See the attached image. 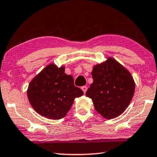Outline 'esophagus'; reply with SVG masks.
Listing matches in <instances>:
<instances>
[{
  "label": "esophagus",
  "mask_w": 157,
  "mask_h": 157,
  "mask_svg": "<svg viewBox=\"0 0 157 157\" xmlns=\"http://www.w3.org/2000/svg\"><path fill=\"white\" fill-rule=\"evenodd\" d=\"M82 90L84 93H85L86 92V90H87V86H82Z\"/></svg>",
  "instance_id": "34e87169"
}]
</instances>
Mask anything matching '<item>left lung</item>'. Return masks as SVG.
Wrapping results in <instances>:
<instances>
[{
  "mask_svg": "<svg viewBox=\"0 0 157 157\" xmlns=\"http://www.w3.org/2000/svg\"><path fill=\"white\" fill-rule=\"evenodd\" d=\"M92 75L94 81L86 96L92 99L96 111L106 119L122 114L135 92V84L129 71L109 57L94 65Z\"/></svg>",
  "mask_w": 157,
  "mask_h": 157,
  "instance_id": "left-lung-1",
  "label": "left lung"
}]
</instances>
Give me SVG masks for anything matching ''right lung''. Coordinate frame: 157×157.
<instances>
[{
	"mask_svg": "<svg viewBox=\"0 0 157 157\" xmlns=\"http://www.w3.org/2000/svg\"><path fill=\"white\" fill-rule=\"evenodd\" d=\"M83 91L74 85L72 75L65 73V67L48 65L30 82L27 90L29 101L35 111L49 119L63 118L76 97Z\"/></svg>",
	"mask_w": 157,
	"mask_h": 157,
	"instance_id": "add662e5",
	"label": "right lung"
}]
</instances>
